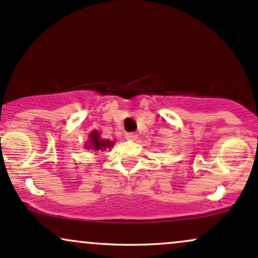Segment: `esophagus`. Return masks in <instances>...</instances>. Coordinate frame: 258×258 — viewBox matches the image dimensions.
I'll return each mask as SVG.
<instances>
[{"label":"esophagus","mask_w":258,"mask_h":258,"mask_svg":"<svg viewBox=\"0 0 258 258\" xmlns=\"http://www.w3.org/2000/svg\"><path fill=\"white\" fill-rule=\"evenodd\" d=\"M125 138L128 139V140H135V139L138 138V134H136V133H125Z\"/></svg>","instance_id":"esophagus-1"}]
</instances>
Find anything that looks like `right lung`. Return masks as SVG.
I'll return each instance as SVG.
<instances>
[{"instance_id":"obj_1","label":"right lung","mask_w":258,"mask_h":258,"mask_svg":"<svg viewBox=\"0 0 258 258\" xmlns=\"http://www.w3.org/2000/svg\"><path fill=\"white\" fill-rule=\"evenodd\" d=\"M113 145H114L113 141L102 140V139L100 138L99 133L94 130V132L90 133L87 148H92V150H95V151H107L110 150L111 147H113Z\"/></svg>"}]
</instances>
